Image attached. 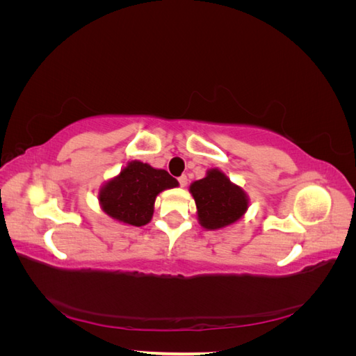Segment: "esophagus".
I'll return each mask as SVG.
<instances>
[{
  "instance_id": "esophagus-1",
  "label": "esophagus",
  "mask_w": 356,
  "mask_h": 356,
  "mask_svg": "<svg viewBox=\"0 0 356 356\" xmlns=\"http://www.w3.org/2000/svg\"><path fill=\"white\" fill-rule=\"evenodd\" d=\"M178 182H179L181 187H186V186H187V177H186V175H181V177L178 178Z\"/></svg>"
}]
</instances>
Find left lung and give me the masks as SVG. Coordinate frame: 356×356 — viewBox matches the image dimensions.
<instances>
[{"label":"left lung","instance_id":"left-lung-1","mask_svg":"<svg viewBox=\"0 0 356 356\" xmlns=\"http://www.w3.org/2000/svg\"><path fill=\"white\" fill-rule=\"evenodd\" d=\"M202 227L218 230L242 218L248 209L246 193L220 169H209L207 177L190 186Z\"/></svg>","mask_w":356,"mask_h":356}]
</instances>
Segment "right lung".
<instances>
[{
	"mask_svg": "<svg viewBox=\"0 0 356 356\" xmlns=\"http://www.w3.org/2000/svg\"><path fill=\"white\" fill-rule=\"evenodd\" d=\"M178 187L166 170L132 160L115 178L99 190L102 211L111 218L141 227L149 222L159 193Z\"/></svg>",
	"mask_w": 356,
	"mask_h": 356,
	"instance_id": "right-lung-1",
	"label": "right lung"
}]
</instances>
